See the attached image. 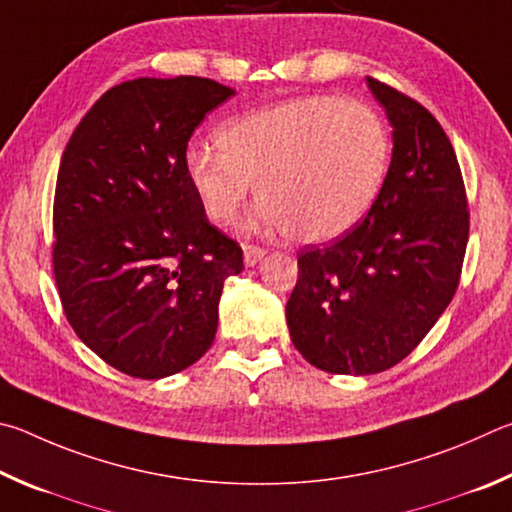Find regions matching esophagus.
<instances>
[{
  "label": "esophagus",
  "instance_id": "34e87169",
  "mask_svg": "<svg viewBox=\"0 0 512 512\" xmlns=\"http://www.w3.org/2000/svg\"><path fill=\"white\" fill-rule=\"evenodd\" d=\"M242 251H245V265H249V267H254L267 254L265 247L249 245V242H245V245H242Z\"/></svg>",
  "mask_w": 512,
  "mask_h": 512
}]
</instances>
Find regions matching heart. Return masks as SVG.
Returning <instances> with one entry per match:
<instances>
[{
    "mask_svg": "<svg viewBox=\"0 0 512 512\" xmlns=\"http://www.w3.org/2000/svg\"><path fill=\"white\" fill-rule=\"evenodd\" d=\"M220 150L193 146L186 173L215 222H231L256 184L258 222L326 242L360 222L389 170L391 139L371 105L303 96L233 119Z\"/></svg>",
    "mask_w": 512,
    "mask_h": 512,
    "instance_id": "b5f03b06",
    "label": "heart"
}]
</instances>
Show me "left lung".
<instances>
[{
	"instance_id": "8db88e82",
	"label": "left lung",
	"mask_w": 512,
	"mask_h": 512,
	"mask_svg": "<svg viewBox=\"0 0 512 512\" xmlns=\"http://www.w3.org/2000/svg\"><path fill=\"white\" fill-rule=\"evenodd\" d=\"M393 125L378 197L330 245L299 251L285 317L292 344L321 371L371 375L405 360L450 306L468 247L463 175L427 107L366 78Z\"/></svg>"
}]
</instances>
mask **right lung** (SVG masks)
Here are the masks:
<instances>
[{"mask_svg": "<svg viewBox=\"0 0 512 512\" xmlns=\"http://www.w3.org/2000/svg\"><path fill=\"white\" fill-rule=\"evenodd\" d=\"M233 89L211 78L125 80L98 98L62 152L53 276L67 321L116 371L188 369L218 330L242 249L213 227L186 173L188 139Z\"/></svg>", "mask_w": 512, "mask_h": 512, "instance_id": "1", "label": "right lung"}]
</instances>
